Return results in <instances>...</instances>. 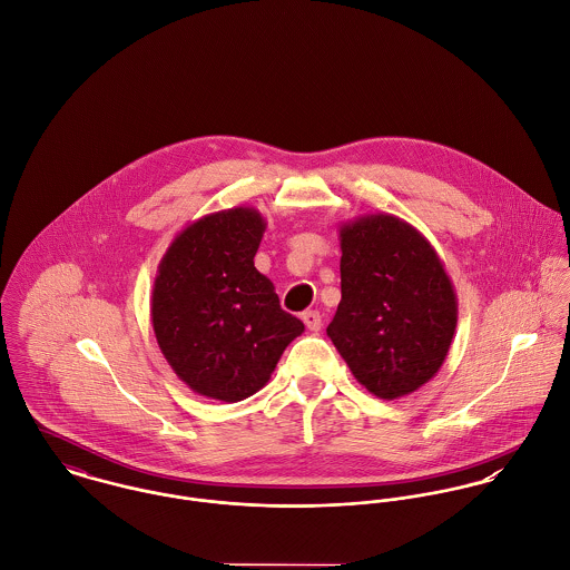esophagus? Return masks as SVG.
I'll use <instances>...</instances> for the list:
<instances>
[{
  "mask_svg": "<svg viewBox=\"0 0 570 570\" xmlns=\"http://www.w3.org/2000/svg\"><path fill=\"white\" fill-rule=\"evenodd\" d=\"M302 318H304V323H306V327H308L311 332H318V330H321V325H323V323H321V315H318L316 311H308V313H304Z\"/></svg>",
  "mask_w": 570,
  "mask_h": 570,
  "instance_id": "34e87169",
  "label": "esophagus"
}]
</instances>
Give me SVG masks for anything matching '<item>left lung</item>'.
<instances>
[{
  "label": "left lung",
  "instance_id": "1",
  "mask_svg": "<svg viewBox=\"0 0 570 570\" xmlns=\"http://www.w3.org/2000/svg\"><path fill=\"white\" fill-rule=\"evenodd\" d=\"M341 304L327 336L354 379L397 400L433 379L456 327V295L433 245L406 220L363 214L338 227Z\"/></svg>",
  "mask_w": 570,
  "mask_h": 570
}]
</instances>
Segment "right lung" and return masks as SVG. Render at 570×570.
I'll use <instances>...</instances> for the list:
<instances>
[{
  "label": "right lung",
  "instance_id": "right-lung-1",
  "mask_svg": "<svg viewBox=\"0 0 570 570\" xmlns=\"http://www.w3.org/2000/svg\"><path fill=\"white\" fill-rule=\"evenodd\" d=\"M266 220L232 207L190 223L161 257L150 316L157 345L194 393L240 402L257 393L304 323L255 268Z\"/></svg>",
  "mask_w": 570,
  "mask_h": 570
}]
</instances>
